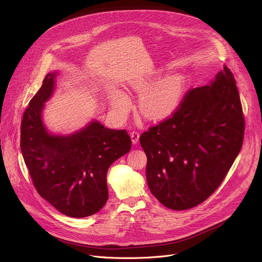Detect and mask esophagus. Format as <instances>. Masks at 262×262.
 I'll list each match as a JSON object with an SVG mask.
<instances>
[{"mask_svg":"<svg viewBox=\"0 0 262 262\" xmlns=\"http://www.w3.org/2000/svg\"><path fill=\"white\" fill-rule=\"evenodd\" d=\"M130 138H132L133 144H138L139 143V138H140V133H138V132L130 133Z\"/></svg>","mask_w":262,"mask_h":262,"instance_id":"1","label":"esophagus"}]
</instances>
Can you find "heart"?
Masks as SVG:
<instances>
[{
    "mask_svg": "<svg viewBox=\"0 0 262 262\" xmlns=\"http://www.w3.org/2000/svg\"><path fill=\"white\" fill-rule=\"evenodd\" d=\"M140 95V108L148 118L159 120L170 116L178 107L183 90L184 80L179 76H168L154 83L149 80H141L136 85ZM111 107L116 114L124 116L132 106L130 98L122 91H116L111 95Z\"/></svg>",
    "mask_w": 262,
    "mask_h": 262,
    "instance_id": "1",
    "label": "heart"
}]
</instances>
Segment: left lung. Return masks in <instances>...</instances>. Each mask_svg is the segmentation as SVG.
I'll list each match as a JSON object with an SVG mask.
<instances>
[{
	"label": "left lung",
	"instance_id": "8db88e82",
	"mask_svg": "<svg viewBox=\"0 0 262 262\" xmlns=\"http://www.w3.org/2000/svg\"><path fill=\"white\" fill-rule=\"evenodd\" d=\"M244 132L236 82L224 66L209 85L190 90L172 117L141 135L151 194L173 210L202 203L238 156Z\"/></svg>",
	"mask_w": 262,
	"mask_h": 262
}]
</instances>
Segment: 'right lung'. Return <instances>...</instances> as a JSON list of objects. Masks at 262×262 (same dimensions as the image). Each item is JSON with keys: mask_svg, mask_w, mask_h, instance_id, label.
<instances>
[{"mask_svg": "<svg viewBox=\"0 0 262 262\" xmlns=\"http://www.w3.org/2000/svg\"><path fill=\"white\" fill-rule=\"evenodd\" d=\"M58 71L48 73L30 100L20 127V150L35 189L61 213L85 217L107 201L106 172L132 147L125 129L92 120L69 135L52 134L42 120L46 102L56 89Z\"/></svg>", "mask_w": 262, "mask_h": 262, "instance_id": "1", "label": "right lung"}]
</instances>
